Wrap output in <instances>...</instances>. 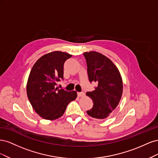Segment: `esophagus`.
<instances>
[{
  "mask_svg": "<svg viewBox=\"0 0 158 158\" xmlns=\"http://www.w3.org/2000/svg\"><path fill=\"white\" fill-rule=\"evenodd\" d=\"M77 95L78 97H83V96H84L85 94L84 92H77Z\"/></svg>",
  "mask_w": 158,
  "mask_h": 158,
  "instance_id": "obj_1",
  "label": "esophagus"
}]
</instances>
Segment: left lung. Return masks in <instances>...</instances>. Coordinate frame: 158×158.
Returning <instances> with one entry per match:
<instances>
[{
  "label": "left lung",
  "mask_w": 158,
  "mask_h": 158,
  "mask_svg": "<svg viewBox=\"0 0 158 158\" xmlns=\"http://www.w3.org/2000/svg\"><path fill=\"white\" fill-rule=\"evenodd\" d=\"M88 79L98 84L95 90L86 92L92 98L93 107L87 111L88 115L102 120L111 114L120 102L123 94V81L118 70L107 56L97 52H85Z\"/></svg>",
  "instance_id": "obj_1"
}]
</instances>
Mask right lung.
<instances>
[{
    "mask_svg": "<svg viewBox=\"0 0 158 158\" xmlns=\"http://www.w3.org/2000/svg\"><path fill=\"white\" fill-rule=\"evenodd\" d=\"M72 56L61 51L42 56L32 67L27 84V95L35 112L42 118L54 120L64 114L68 104L77 97L75 91L56 88L64 80V63Z\"/></svg>",
    "mask_w": 158,
    "mask_h": 158,
    "instance_id": "obj_1",
    "label": "right lung"
}]
</instances>
